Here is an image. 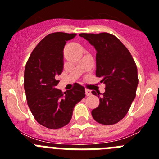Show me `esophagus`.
<instances>
[{"instance_id":"esophagus-1","label":"esophagus","mask_w":159,"mask_h":159,"mask_svg":"<svg viewBox=\"0 0 159 159\" xmlns=\"http://www.w3.org/2000/svg\"><path fill=\"white\" fill-rule=\"evenodd\" d=\"M85 94H86L87 96H88V95H92V91L89 89H85Z\"/></svg>"}]
</instances>
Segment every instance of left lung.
I'll return each instance as SVG.
<instances>
[{
	"instance_id": "1",
	"label": "left lung",
	"mask_w": 159,
	"mask_h": 159,
	"mask_svg": "<svg viewBox=\"0 0 159 159\" xmlns=\"http://www.w3.org/2000/svg\"><path fill=\"white\" fill-rule=\"evenodd\" d=\"M80 36L95 47V75L106 85L99 105L92 110V117L101 124H116L127 115L136 96L139 79L134 59L123 43L110 33H81ZM92 93L100 95L97 91Z\"/></svg>"
}]
</instances>
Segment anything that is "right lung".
Segmentation results:
<instances>
[{"label":"right lung","instance_id":"1","mask_svg":"<svg viewBox=\"0 0 159 159\" xmlns=\"http://www.w3.org/2000/svg\"><path fill=\"white\" fill-rule=\"evenodd\" d=\"M75 36L65 32L48 34L36 45L25 66L24 87L28 105L35 119L47 128L67 125L74 107L85 97L84 88L76 83L64 93L56 88L64 67V45Z\"/></svg>","mask_w":159,"mask_h":159}]
</instances>
